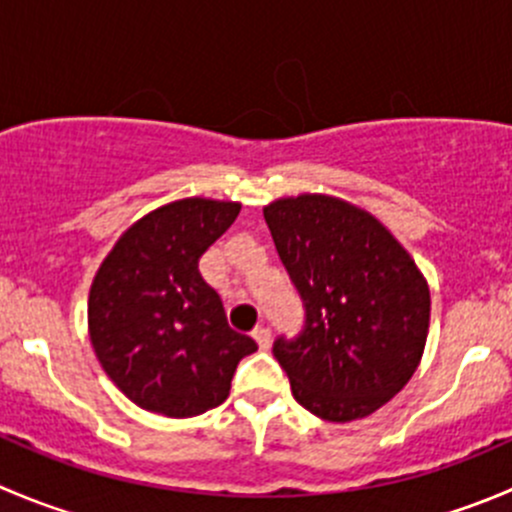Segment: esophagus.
Wrapping results in <instances>:
<instances>
[{
    "label": "esophagus",
    "mask_w": 512,
    "mask_h": 512,
    "mask_svg": "<svg viewBox=\"0 0 512 512\" xmlns=\"http://www.w3.org/2000/svg\"><path fill=\"white\" fill-rule=\"evenodd\" d=\"M252 337H255V342L260 345V350H267V347H270V342H272L270 330H267L265 325H257L255 330H252Z\"/></svg>",
    "instance_id": "obj_1"
}]
</instances>
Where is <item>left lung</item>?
Returning a JSON list of instances; mask_svg holds the SVG:
<instances>
[{
	"mask_svg": "<svg viewBox=\"0 0 512 512\" xmlns=\"http://www.w3.org/2000/svg\"><path fill=\"white\" fill-rule=\"evenodd\" d=\"M265 222L305 307L300 335L272 345L292 395L330 423L367 418L408 385L423 357L428 282L370 212L337 197L275 200Z\"/></svg>",
	"mask_w": 512,
	"mask_h": 512,
	"instance_id": "8db88e82",
	"label": "left lung"
}]
</instances>
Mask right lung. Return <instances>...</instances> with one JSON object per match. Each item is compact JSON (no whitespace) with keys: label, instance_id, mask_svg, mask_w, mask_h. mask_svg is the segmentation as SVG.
Returning a JSON list of instances; mask_svg holds the SVG:
<instances>
[{"label":"right lung","instance_id":"1","mask_svg":"<svg viewBox=\"0 0 512 512\" xmlns=\"http://www.w3.org/2000/svg\"><path fill=\"white\" fill-rule=\"evenodd\" d=\"M237 215V202H170L124 232L94 275V355L142 410L195 418L217 408L237 362L257 350L227 325L220 295L200 275V257Z\"/></svg>","mask_w":512,"mask_h":512}]
</instances>
